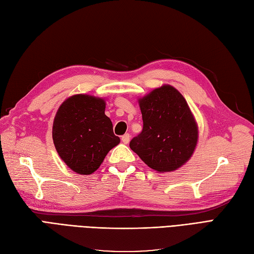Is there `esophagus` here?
I'll use <instances>...</instances> for the list:
<instances>
[{
  "mask_svg": "<svg viewBox=\"0 0 254 254\" xmlns=\"http://www.w3.org/2000/svg\"><path fill=\"white\" fill-rule=\"evenodd\" d=\"M129 138H131V136H129V134H125L122 136V138H121V140H122V143L123 144H128V141H129Z\"/></svg>",
  "mask_w": 254,
  "mask_h": 254,
  "instance_id": "obj_1",
  "label": "esophagus"
}]
</instances>
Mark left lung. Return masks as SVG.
Here are the masks:
<instances>
[{
  "label": "left lung",
  "mask_w": 254,
  "mask_h": 254,
  "mask_svg": "<svg viewBox=\"0 0 254 254\" xmlns=\"http://www.w3.org/2000/svg\"><path fill=\"white\" fill-rule=\"evenodd\" d=\"M143 131L129 143L149 168L173 172L191 158L199 138L197 121L184 96L163 84L138 98Z\"/></svg>",
  "instance_id": "left-lung-1"
}]
</instances>
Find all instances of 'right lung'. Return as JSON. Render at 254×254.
I'll return each mask as SVG.
<instances>
[{"label": "right lung", "mask_w": 254, "mask_h": 254, "mask_svg": "<svg viewBox=\"0 0 254 254\" xmlns=\"http://www.w3.org/2000/svg\"><path fill=\"white\" fill-rule=\"evenodd\" d=\"M105 109V98L75 94L64 99L57 110L53 141L58 156L75 173L95 172L108 152L120 143Z\"/></svg>", "instance_id": "obj_1"}]
</instances>
